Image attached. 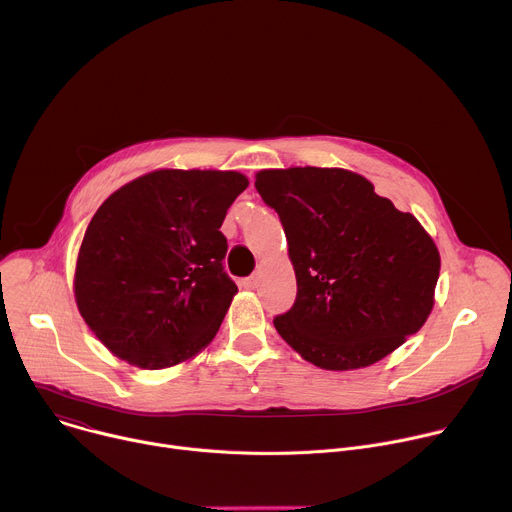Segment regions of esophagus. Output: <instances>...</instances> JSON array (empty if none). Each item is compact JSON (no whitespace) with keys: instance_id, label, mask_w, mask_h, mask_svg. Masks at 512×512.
I'll use <instances>...</instances> for the list:
<instances>
[{"instance_id":"1","label":"esophagus","mask_w":512,"mask_h":512,"mask_svg":"<svg viewBox=\"0 0 512 512\" xmlns=\"http://www.w3.org/2000/svg\"><path fill=\"white\" fill-rule=\"evenodd\" d=\"M241 285H243L245 289H255V287H257V277H247V279L241 281Z\"/></svg>"}]
</instances>
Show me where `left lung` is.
<instances>
[{
  "mask_svg": "<svg viewBox=\"0 0 512 512\" xmlns=\"http://www.w3.org/2000/svg\"><path fill=\"white\" fill-rule=\"evenodd\" d=\"M255 187L281 219L297 279L293 307L273 325L303 360L366 368L426 323L440 253L414 215L346 168H267Z\"/></svg>",
  "mask_w": 512,
  "mask_h": 512,
  "instance_id": "8db88e82",
  "label": "left lung"
}]
</instances>
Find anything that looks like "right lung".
I'll list each match as a JSON object with an SVG mask.
<instances>
[{"label": "right lung", "instance_id": "right-lung-1", "mask_svg": "<svg viewBox=\"0 0 512 512\" xmlns=\"http://www.w3.org/2000/svg\"><path fill=\"white\" fill-rule=\"evenodd\" d=\"M247 187L237 170L158 168L100 205L78 251L74 297L116 358L164 370L213 342L237 293L219 229Z\"/></svg>", "mask_w": 512, "mask_h": 512}]
</instances>
